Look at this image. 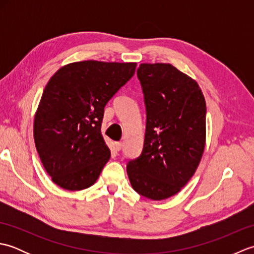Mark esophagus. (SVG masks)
I'll use <instances>...</instances> for the list:
<instances>
[{"mask_svg":"<svg viewBox=\"0 0 254 254\" xmlns=\"http://www.w3.org/2000/svg\"><path fill=\"white\" fill-rule=\"evenodd\" d=\"M115 146H116V149H117V150H121L122 147H123V144H122L121 142H117V143L115 144Z\"/></svg>","mask_w":254,"mask_h":254,"instance_id":"esophagus-1","label":"esophagus"}]
</instances>
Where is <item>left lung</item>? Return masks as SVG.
I'll return each instance as SVG.
<instances>
[{"instance_id": "obj_1", "label": "left lung", "mask_w": 254, "mask_h": 254, "mask_svg": "<svg viewBox=\"0 0 254 254\" xmlns=\"http://www.w3.org/2000/svg\"><path fill=\"white\" fill-rule=\"evenodd\" d=\"M146 106L142 154L128 161L132 188L160 201L185 187L201 161L206 138V104L198 84L169 63L137 68Z\"/></svg>"}]
</instances>
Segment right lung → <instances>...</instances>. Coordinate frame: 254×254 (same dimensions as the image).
I'll use <instances>...</instances> for the list:
<instances>
[{"mask_svg": "<svg viewBox=\"0 0 254 254\" xmlns=\"http://www.w3.org/2000/svg\"><path fill=\"white\" fill-rule=\"evenodd\" d=\"M136 63L80 61L59 68L38 106L34 138L41 163L64 190L89 188L110 158L101 134L105 106Z\"/></svg>", "mask_w": 254, "mask_h": 254, "instance_id": "obj_1", "label": "right lung"}]
</instances>
